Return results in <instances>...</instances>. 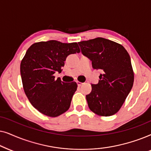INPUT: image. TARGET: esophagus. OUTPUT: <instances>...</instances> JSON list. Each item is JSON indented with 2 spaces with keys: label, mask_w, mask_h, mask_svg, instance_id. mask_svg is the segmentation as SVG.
Instances as JSON below:
<instances>
[{
  "label": "esophagus",
  "mask_w": 151,
  "mask_h": 151,
  "mask_svg": "<svg viewBox=\"0 0 151 151\" xmlns=\"http://www.w3.org/2000/svg\"><path fill=\"white\" fill-rule=\"evenodd\" d=\"M77 83L78 86H81L82 85H83V83H81V82H80V81H77Z\"/></svg>",
  "instance_id": "esophagus-1"
}]
</instances>
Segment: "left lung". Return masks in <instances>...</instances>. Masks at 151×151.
<instances>
[{
    "label": "left lung",
    "mask_w": 151,
    "mask_h": 151,
    "mask_svg": "<svg viewBox=\"0 0 151 151\" xmlns=\"http://www.w3.org/2000/svg\"><path fill=\"white\" fill-rule=\"evenodd\" d=\"M78 44L81 53L92 61L93 69L103 72L99 83L92 84V91L86 95L88 106L98 115H113L121 108L133 85L130 56L122 45L101 37Z\"/></svg>",
    "instance_id": "obj_1"
}]
</instances>
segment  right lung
Returning <instances> with one entry per match:
<instances>
[{"label":"right lung","mask_w":151,"mask_h":151,"mask_svg":"<svg viewBox=\"0 0 151 151\" xmlns=\"http://www.w3.org/2000/svg\"><path fill=\"white\" fill-rule=\"evenodd\" d=\"M79 52L77 43L55 40L35 43L28 48L21 63L22 83L29 102L42 114L55 117L69 109L77 84L56 80L54 74L61 73L68 55Z\"/></svg>","instance_id":"add662e5"}]
</instances>
